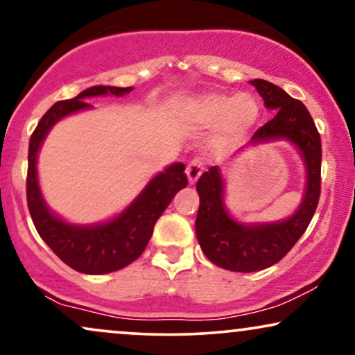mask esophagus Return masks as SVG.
Returning a JSON list of instances; mask_svg holds the SVG:
<instances>
[{"instance_id":"esophagus-1","label":"esophagus","mask_w":355,"mask_h":355,"mask_svg":"<svg viewBox=\"0 0 355 355\" xmlns=\"http://www.w3.org/2000/svg\"><path fill=\"white\" fill-rule=\"evenodd\" d=\"M201 173H203V162H201L200 159L191 160V162L187 165V177L191 185L193 183H196V180L201 177Z\"/></svg>"}]
</instances>
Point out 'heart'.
<instances>
[{"mask_svg": "<svg viewBox=\"0 0 355 355\" xmlns=\"http://www.w3.org/2000/svg\"><path fill=\"white\" fill-rule=\"evenodd\" d=\"M183 116L196 128L216 125L218 139L223 142L239 141L252 131L260 116L259 100L252 93H203L183 103Z\"/></svg>", "mask_w": 355, "mask_h": 355, "instance_id": "heart-1", "label": "heart"}]
</instances>
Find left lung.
<instances>
[{"mask_svg": "<svg viewBox=\"0 0 355 355\" xmlns=\"http://www.w3.org/2000/svg\"><path fill=\"white\" fill-rule=\"evenodd\" d=\"M267 110L275 116L254 134L248 146L286 141L298 150L304 165V190L297 209L288 218L272 223H241L224 203V177L214 165L196 183L200 208L196 239L211 262L231 272H257L277 263L297 244L315 214L321 191V139L311 114L302 101L291 98L267 80L250 82ZM236 154V155H237Z\"/></svg>", "mask_w": 355, "mask_h": 355, "instance_id": "obj_1", "label": "left lung"}]
</instances>
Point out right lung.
Here are the masks:
<instances>
[{
	"label": "right lung",
	"mask_w": 355,
	"mask_h": 355,
	"mask_svg": "<svg viewBox=\"0 0 355 355\" xmlns=\"http://www.w3.org/2000/svg\"><path fill=\"white\" fill-rule=\"evenodd\" d=\"M131 92L132 87L96 85L71 100L58 101L42 116L29 141L28 206L35 230L62 262L87 275L116 272L139 259L149 244L157 219L173 196L188 185L185 165H168L152 177L144 190L119 214L95 224L69 223L47 206L39 185L37 157L51 129L67 116L92 110L93 106L85 101L88 98L124 96Z\"/></svg>",
	"instance_id": "obj_1"
}]
</instances>
